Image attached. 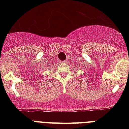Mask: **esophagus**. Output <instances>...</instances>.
<instances>
[{
	"label": "esophagus",
	"instance_id": "obj_1",
	"mask_svg": "<svg viewBox=\"0 0 129 129\" xmlns=\"http://www.w3.org/2000/svg\"><path fill=\"white\" fill-rule=\"evenodd\" d=\"M61 63H67V61L66 60H65V61H61Z\"/></svg>",
	"mask_w": 129,
	"mask_h": 129
}]
</instances>
